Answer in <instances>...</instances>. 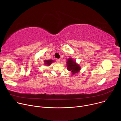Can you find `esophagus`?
<instances>
[{
  "label": "esophagus",
  "instance_id": "1",
  "mask_svg": "<svg viewBox=\"0 0 121 121\" xmlns=\"http://www.w3.org/2000/svg\"><path fill=\"white\" fill-rule=\"evenodd\" d=\"M56 62H57V63H59L60 62V60L59 59H56Z\"/></svg>",
  "mask_w": 121,
  "mask_h": 121
}]
</instances>
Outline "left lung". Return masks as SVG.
Masks as SVG:
<instances>
[{
    "instance_id": "obj_1",
    "label": "left lung",
    "mask_w": 121,
    "mask_h": 121,
    "mask_svg": "<svg viewBox=\"0 0 121 121\" xmlns=\"http://www.w3.org/2000/svg\"><path fill=\"white\" fill-rule=\"evenodd\" d=\"M67 69L69 71L72 72L73 74H74L75 73H78L80 71V66L75 63V61L73 60L72 58L68 59L67 62Z\"/></svg>"
}]
</instances>
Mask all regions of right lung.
Here are the masks:
<instances>
[{"label":"right lung","mask_w":121,"mask_h":121,"mask_svg":"<svg viewBox=\"0 0 121 121\" xmlns=\"http://www.w3.org/2000/svg\"><path fill=\"white\" fill-rule=\"evenodd\" d=\"M53 62V61L52 60H44V64L47 66H49L50 65H51V64Z\"/></svg>","instance_id":"right-lung-1"}]
</instances>
